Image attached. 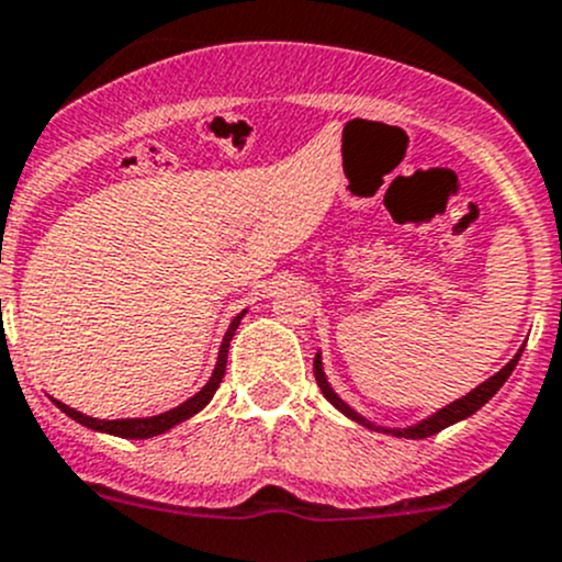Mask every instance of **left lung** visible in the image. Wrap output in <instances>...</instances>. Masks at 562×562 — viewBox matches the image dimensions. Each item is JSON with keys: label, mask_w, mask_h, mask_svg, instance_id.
Returning <instances> with one entry per match:
<instances>
[{"label": "left lung", "mask_w": 562, "mask_h": 562, "mask_svg": "<svg viewBox=\"0 0 562 562\" xmlns=\"http://www.w3.org/2000/svg\"><path fill=\"white\" fill-rule=\"evenodd\" d=\"M521 351H525V348H519V351H516V357L510 359V362L505 364L503 370H497V373H494L492 379H486V381H483V384H477L475 390L467 392L464 397H459V401L448 403V406H445V408H439V412H434L431 417L419 419V423H414V426H406V428H384V426H375V423H370L368 417H362V414H359V412H353V408L348 406V403L342 401V397L337 395L335 390H331L329 381H326L324 362H321V351L315 353L313 370H315V381H318V386H321V392H324L326 401H329L331 406L337 408V412L346 414L348 419H353V423H359V426H364V428H373V431L392 434V437H401V439H426V437H434V434L445 431V428L453 426V423H461V419L472 417V414H475L477 408L486 406V403L492 401L494 395H497L499 386H503L505 381H508V375L514 373V368H516V362H519Z\"/></svg>", "instance_id": "obj_1"}]
</instances>
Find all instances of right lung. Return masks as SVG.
Wrapping results in <instances>:
<instances>
[{
    "instance_id": "add662e5",
    "label": "right lung",
    "mask_w": 562,
    "mask_h": 562,
    "mask_svg": "<svg viewBox=\"0 0 562 562\" xmlns=\"http://www.w3.org/2000/svg\"><path fill=\"white\" fill-rule=\"evenodd\" d=\"M247 313V310H244ZM244 313H238L236 318L231 321V326H227L225 331V340H222L220 346V357H216V368L214 373H211L209 384L203 386L200 392H194L189 401H183L181 406L170 408V412L165 414H156V417H128V419H95V417H87V414L76 412V408L65 406V403L54 401L57 403L59 412L68 414L70 419H76V423H81V426L92 428V431H101V434H112V437H123V439H150V437H159V434L170 431V428H176L178 423H183V419L194 417L198 412H203L205 406L211 403V397H214L216 386L222 384V379H225V368H227V348H231V340L233 335H236L238 324H241Z\"/></svg>"
}]
</instances>
